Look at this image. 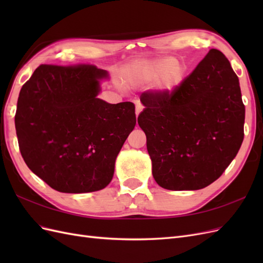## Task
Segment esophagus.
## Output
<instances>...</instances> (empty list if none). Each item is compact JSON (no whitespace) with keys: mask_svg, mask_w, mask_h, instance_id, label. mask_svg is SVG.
Returning <instances> with one entry per match:
<instances>
[{"mask_svg":"<svg viewBox=\"0 0 263 263\" xmlns=\"http://www.w3.org/2000/svg\"><path fill=\"white\" fill-rule=\"evenodd\" d=\"M135 107H136V116H138L139 113L142 110V108H144V106H142V104L139 101H135Z\"/></svg>","mask_w":263,"mask_h":263,"instance_id":"esophagus-1","label":"esophagus"}]
</instances>
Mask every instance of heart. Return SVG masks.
<instances>
[{"mask_svg":"<svg viewBox=\"0 0 263 263\" xmlns=\"http://www.w3.org/2000/svg\"><path fill=\"white\" fill-rule=\"evenodd\" d=\"M173 61V58L166 57L158 59L148 66L145 77L149 80L159 77L156 83L158 91L171 92L184 80L185 67L181 62Z\"/></svg>","mask_w":263,"mask_h":263,"instance_id":"heart-1","label":"heart"}]
</instances>
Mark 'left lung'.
Listing matches in <instances>:
<instances>
[{
  "mask_svg": "<svg viewBox=\"0 0 263 263\" xmlns=\"http://www.w3.org/2000/svg\"><path fill=\"white\" fill-rule=\"evenodd\" d=\"M138 124L153 176L166 190H200L216 181L243 140L239 80L224 53L211 49L171 92L148 90Z\"/></svg>",
  "mask_w": 263,
  "mask_h": 263,
  "instance_id": "obj_1",
  "label": "left lung"
}]
</instances>
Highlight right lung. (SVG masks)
<instances>
[{
  "label": "right lung",
  "instance_id": "add662e5",
  "mask_svg": "<svg viewBox=\"0 0 263 263\" xmlns=\"http://www.w3.org/2000/svg\"><path fill=\"white\" fill-rule=\"evenodd\" d=\"M105 70L41 65L22 86L15 128L24 161L62 193L107 186L115 160L136 125L132 102L98 99Z\"/></svg>",
  "mask_w": 263,
  "mask_h": 263
}]
</instances>
